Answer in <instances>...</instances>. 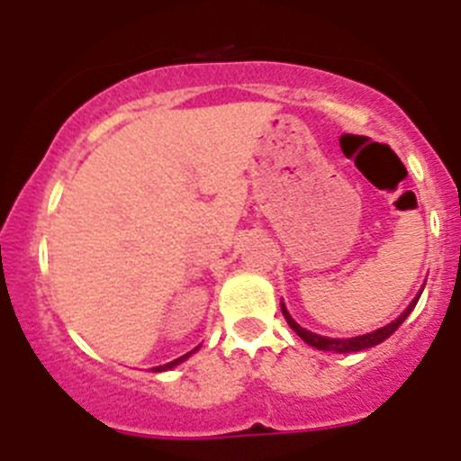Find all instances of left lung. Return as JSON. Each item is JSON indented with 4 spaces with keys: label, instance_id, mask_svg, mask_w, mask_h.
Masks as SVG:
<instances>
[{
    "label": "left lung",
    "instance_id": "8db88e82",
    "mask_svg": "<svg viewBox=\"0 0 461 461\" xmlns=\"http://www.w3.org/2000/svg\"><path fill=\"white\" fill-rule=\"evenodd\" d=\"M420 297V295H418ZM418 297H415L413 303L406 307V312L399 316L397 321H393V323L383 325V328L374 330V332H369V335H360V337H351V339H330V337H321V335H313V332H309V330L300 328V325L295 323V321L291 319V313L286 312V307H284V303H281V313H284V319H286V323L291 325L293 330H295L297 335L303 337L304 341H307L309 346H313V348H319V351H335V353H351V351H365V348H372V346L381 344V341L388 339L390 335H393L394 330L399 328V325L404 323L406 316H409L411 312H413L415 303H418Z\"/></svg>",
    "mask_w": 461,
    "mask_h": 461
}]
</instances>
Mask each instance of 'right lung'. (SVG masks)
Segmentation results:
<instances>
[{
    "instance_id": "right-lung-1",
    "label": "right lung",
    "mask_w": 461,
    "mask_h": 461,
    "mask_svg": "<svg viewBox=\"0 0 461 461\" xmlns=\"http://www.w3.org/2000/svg\"><path fill=\"white\" fill-rule=\"evenodd\" d=\"M191 353H195V348H194V351L185 353V356H182V357H177V360H173V362H166V365H161V367H154V369H152V372H166V369H173V367H175V365H180V362H185V360H186V357H189V356H191Z\"/></svg>"
}]
</instances>
